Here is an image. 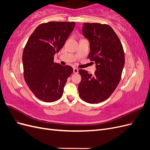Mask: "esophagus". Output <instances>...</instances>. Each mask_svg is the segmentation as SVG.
<instances>
[{
  "label": "esophagus",
  "instance_id": "obj_1",
  "mask_svg": "<svg viewBox=\"0 0 150 150\" xmlns=\"http://www.w3.org/2000/svg\"><path fill=\"white\" fill-rule=\"evenodd\" d=\"M73 72H74V74H78V72H79V69H78V68L74 67V69H73Z\"/></svg>",
  "mask_w": 150,
  "mask_h": 150
}]
</instances>
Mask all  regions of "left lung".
I'll use <instances>...</instances> for the list:
<instances>
[{
    "instance_id": "1",
    "label": "left lung",
    "mask_w": 150,
    "mask_h": 150,
    "mask_svg": "<svg viewBox=\"0 0 150 150\" xmlns=\"http://www.w3.org/2000/svg\"><path fill=\"white\" fill-rule=\"evenodd\" d=\"M82 33L90 44L88 57L96 63L92 74L80 69L79 96L84 101L96 104L105 101L118 85L125 66V53L119 38L110 25L84 23Z\"/></svg>"
}]
</instances>
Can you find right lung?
Segmentation results:
<instances>
[{"label":"right lung","mask_w":150,"mask_h":150,"mask_svg":"<svg viewBox=\"0 0 150 150\" xmlns=\"http://www.w3.org/2000/svg\"><path fill=\"white\" fill-rule=\"evenodd\" d=\"M75 25L66 22L40 24L25 45L22 55L24 79L31 91L42 101L59 99L73 72L70 66L54 63V56L64 46Z\"/></svg>","instance_id":"right-lung-1"}]
</instances>
